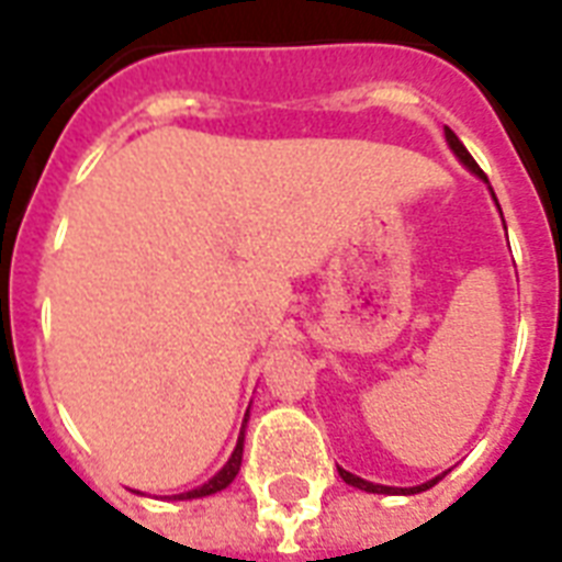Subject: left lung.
I'll use <instances>...</instances> for the list:
<instances>
[{
	"label": "left lung",
	"mask_w": 562,
	"mask_h": 562,
	"mask_svg": "<svg viewBox=\"0 0 562 562\" xmlns=\"http://www.w3.org/2000/svg\"><path fill=\"white\" fill-rule=\"evenodd\" d=\"M443 131H446V143H449V148H452V151H454V157H458V160H461L463 166H467V169H470L472 175H475V178H481L490 187L487 175H484V171L479 169V162L472 160V154L467 151V148H463V143H461V139H458V136H454V131H449V127H443ZM490 192H493V189H490ZM493 201H496V192H493ZM496 206H498V201H496ZM498 212H502V210H498ZM338 475H341V479L347 481L350 487H359V490H364V493H384V496H414V493H423V490L435 487L437 481L443 479L446 472H443V475H437V479L426 481V484H417V487H384V484H373V481L359 479V475H352V472L341 470V467H338Z\"/></svg>",
	"instance_id": "8db88e82"
}]
</instances>
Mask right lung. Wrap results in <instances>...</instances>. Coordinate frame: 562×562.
<instances>
[{"instance_id": "right-lung-1", "label": "right lung", "mask_w": 562, "mask_h": 562, "mask_svg": "<svg viewBox=\"0 0 562 562\" xmlns=\"http://www.w3.org/2000/svg\"><path fill=\"white\" fill-rule=\"evenodd\" d=\"M247 423V419H245ZM245 423H241V435H238V443L236 449H233V454H229V461L221 467L215 475H212L203 487H194L189 490V493H178L175 498H203V496H212V493H218V490L229 487L233 484V479L238 475V467H241V452H245Z\"/></svg>"}]
</instances>
